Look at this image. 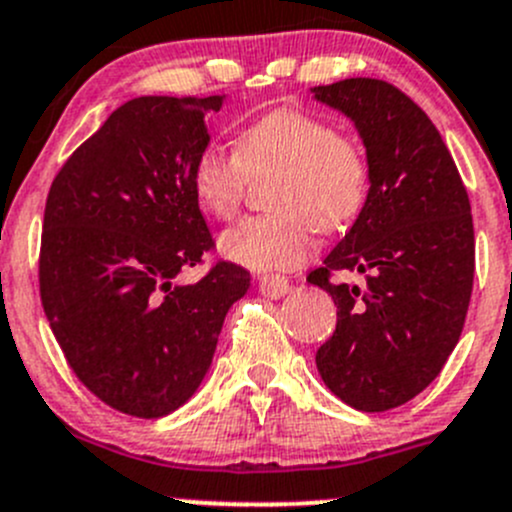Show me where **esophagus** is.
<instances>
[{
  "instance_id": "34e87169",
  "label": "esophagus",
  "mask_w": 512,
  "mask_h": 512,
  "mask_svg": "<svg viewBox=\"0 0 512 512\" xmlns=\"http://www.w3.org/2000/svg\"><path fill=\"white\" fill-rule=\"evenodd\" d=\"M257 282H260L262 295L270 297V300H280V297H285L287 292L292 290V285L287 282V277H280V275H262V277H257Z\"/></svg>"
}]
</instances>
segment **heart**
Returning <instances> with one entry per match:
<instances>
[{"label":"heart","mask_w":512,"mask_h":512,"mask_svg":"<svg viewBox=\"0 0 512 512\" xmlns=\"http://www.w3.org/2000/svg\"><path fill=\"white\" fill-rule=\"evenodd\" d=\"M282 167L275 185L280 215L247 217L220 237V252L255 272L300 267L310 257L317 225L332 232L360 215L370 187L362 147L337 135L325 117L280 107L237 132L235 155L205 145L190 170L195 202L205 215L230 220L245 195L247 175Z\"/></svg>","instance_id":"obj_1"}]
</instances>
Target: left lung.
Masks as SVG:
<instances>
[{"label": "left lung", "instance_id": "8db88e82", "mask_svg": "<svg viewBox=\"0 0 512 512\" xmlns=\"http://www.w3.org/2000/svg\"><path fill=\"white\" fill-rule=\"evenodd\" d=\"M310 92L355 124L370 167L360 215L307 275L337 305L317 372L342 403L382 413L423 393L458 345L475 272L470 200L435 124L398 87L352 77ZM332 271L366 285L335 286Z\"/></svg>", "mask_w": 512, "mask_h": 512}]
</instances>
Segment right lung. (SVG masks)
<instances>
[{
	"label": "right lung",
	"mask_w": 512,
	"mask_h": 512,
	"mask_svg": "<svg viewBox=\"0 0 512 512\" xmlns=\"http://www.w3.org/2000/svg\"><path fill=\"white\" fill-rule=\"evenodd\" d=\"M225 99L124 102L64 162L44 207L49 327L74 375L135 418H165L197 393L227 310L250 290V272L232 262L172 282L212 247L190 170Z\"/></svg>",
	"instance_id": "1"
}]
</instances>
